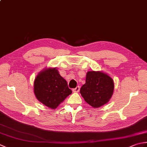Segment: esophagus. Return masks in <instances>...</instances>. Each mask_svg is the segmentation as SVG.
I'll return each mask as SVG.
<instances>
[{"label":"esophagus","mask_w":147,"mask_h":147,"mask_svg":"<svg viewBox=\"0 0 147 147\" xmlns=\"http://www.w3.org/2000/svg\"><path fill=\"white\" fill-rule=\"evenodd\" d=\"M80 90V87L79 86H78L77 87H76L75 88L73 89V92H78Z\"/></svg>","instance_id":"1"}]
</instances>
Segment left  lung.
Returning <instances> with one entry per match:
<instances>
[{"mask_svg": "<svg viewBox=\"0 0 147 147\" xmlns=\"http://www.w3.org/2000/svg\"><path fill=\"white\" fill-rule=\"evenodd\" d=\"M114 81L100 71H88L86 83L80 89V93L86 102L93 107H100L109 102L113 94Z\"/></svg>", "mask_w": 147, "mask_h": 147, "instance_id": "obj_1", "label": "left lung"}]
</instances>
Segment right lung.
I'll return each instance as SVG.
<instances>
[{
  "instance_id": "1",
  "label": "right lung",
  "mask_w": 147,
  "mask_h": 147,
  "mask_svg": "<svg viewBox=\"0 0 147 147\" xmlns=\"http://www.w3.org/2000/svg\"><path fill=\"white\" fill-rule=\"evenodd\" d=\"M34 93L36 98L47 107L55 109L72 90L67 82L55 68H48L40 72L34 82Z\"/></svg>"
}]
</instances>
